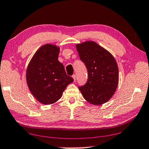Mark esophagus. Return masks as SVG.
<instances>
[{"instance_id": "esophagus-1", "label": "esophagus", "mask_w": 149, "mask_h": 149, "mask_svg": "<svg viewBox=\"0 0 149 149\" xmlns=\"http://www.w3.org/2000/svg\"><path fill=\"white\" fill-rule=\"evenodd\" d=\"M72 77L73 78V79H74V81H76V75H75V74H73L72 76Z\"/></svg>"}]
</instances>
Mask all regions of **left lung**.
<instances>
[{
    "label": "left lung",
    "instance_id": "8db88e82",
    "mask_svg": "<svg viewBox=\"0 0 149 149\" xmlns=\"http://www.w3.org/2000/svg\"><path fill=\"white\" fill-rule=\"evenodd\" d=\"M76 47L88 72L87 82L79 86V90L91 104L105 103L113 97L118 85V68L115 58L94 41L77 44Z\"/></svg>",
    "mask_w": 149,
    "mask_h": 149
}]
</instances>
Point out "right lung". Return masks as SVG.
I'll return each instance as SVG.
<instances>
[{"label":"right lung","mask_w":149,"mask_h":149,"mask_svg":"<svg viewBox=\"0 0 149 149\" xmlns=\"http://www.w3.org/2000/svg\"><path fill=\"white\" fill-rule=\"evenodd\" d=\"M60 48L47 44L34 54L26 73L29 88L40 103L51 104L60 99L67 86L73 82L58 61Z\"/></svg>","instance_id":"1"}]
</instances>
